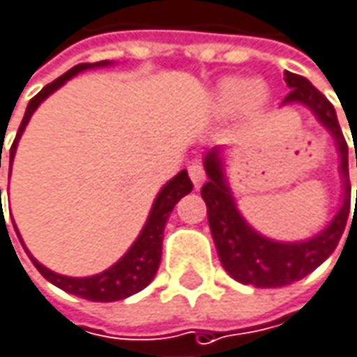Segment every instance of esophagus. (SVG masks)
I'll return each mask as SVG.
<instances>
[{
	"mask_svg": "<svg viewBox=\"0 0 357 357\" xmlns=\"http://www.w3.org/2000/svg\"><path fill=\"white\" fill-rule=\"evenodd\" d=\"M188 174H190V179H192V183H194L196 188H200V185L204 183V179H206V172H204L202 163H198V161H194V163L188 167Z\"/></svg>",
	"mask_w": 357,
	"mask_h": 357,
	"instance_id": "34e87169",
	"label": "esophagus"
}]
</instances>
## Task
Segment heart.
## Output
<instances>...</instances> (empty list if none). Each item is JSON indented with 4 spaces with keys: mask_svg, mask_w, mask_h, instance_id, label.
Masks as SVG:
<instances>
[{
    "mask_svg": "<svg viewBox=\"0 0 357 357\" xmlns=\"http://www.w3.org/2000/svg\"><path fill=\"white\" fill-rule=\"evenodd\" d=\"M268 102V89L261 83H249L243 77H225L212 91V106L218 114L235 112L239 106L245 114H257Z\"/></svg>",
    "mask_w": 357,
    "mask_h": 357,
    "instance_id": "1",
    "label": "heart"
}]
</instances>
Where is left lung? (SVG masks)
<instances>
[{
	"mask_svg": "<svg viewBox=\"0 0 357 357\" xmlns=\"http://www.w3.org/2000/svg\"><path fill=\"white\" fill-rule=\"evenodd\" d=\"M284 82L290 93L284 98L282 106L298 104L305 106L314 118L329 130L335 141L340 155V176L343 188V200L340 211L331 222L305 241H274L257 233L237 208L233 190L229 188L222 149L214 146L204 157V169L208 181L202 185V198L208 208V225L212 239L216 245L218 259L227 274L241 284H251L255 288H280L303 280L312 270H317L340 243L347 216H349V167H347V143L337 122L335 108L331 102L308 82L296 73L284 71ZM357 167V153H356ZM357 208V202H356Z\"/></svg>",
	"mask_w": 357,
	"mask_h": 357,
	"instance_id": "left-lung-1",
	"label": "left lung"
}]
</instances>
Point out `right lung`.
I'll list each match as a JSON object with an SVG mask.
<instances>
[{
  "instance_id": "add662e5",
  "label": "right lung",
  "mask_w": 357,
  "mask_h": 357,
  "mask_svg": "<svg viewBox=\"0 0 357 357\" xmlns=\"http://www.w3.org/2000/svg\"><path fill=\"white\" fill-rule=\"evenodd\" d=\"M112 65V61H100V63H82L73 69H69L65 75H61L59 79H54L49 83L47 87H43L30 102H28V108L26 114L22 118V124L17 128L16 141L10 149V169H12V163H14V157H16L17 141L28 124V120L32 118V114L36 112V108L49 98L50 93H54L61 85L69 82L71 77H75L77 73L87 71V69H96V67H108ZM0 167H1V151H0ZM192 181L188 178V172L181 169L176 178H172L157 194L151 212H149V218H146L143 231L139 233V237L135 239V243L130 245V249L114 264L108 270L100 272L96 275H87V278H71V275H63L52 272L49 268H45L36 257H32V253L26 249V245L22 241L20 233H17V239L20 243L24 245L30 261L34 264V268L49 280L50 284H54L56 288L69 292V294H75L79 298H87V301H93V303H114V301H122V298H128L137 292H141L145 286L151 284V280L155 278L157 270H159V261H161V247H163V231H165V222L169 218V214L174 211V206L178 204L179 200L192 192ZM1 196V190H0ZM1 206V204H0ZM14 222V220H12Z\"/></svg>"
}]
</instances>
